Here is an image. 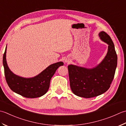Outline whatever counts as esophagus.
<instances>
[{
    "instance_id": "1",
    "label": "esophagus",
    "mask_w": 126,
    "mask_h": 126,
    "mask_svg": "<svg viewBox=\"0 0 126 126\" xmlns=\"http://www.w3.org/2000/svg\"><path fill=\"white\" fill-rule=\"evenodd\" d=\"M65 62L67 63H69L70 62V60L68 59H65Z\"/></svg>"
}]
</instances>
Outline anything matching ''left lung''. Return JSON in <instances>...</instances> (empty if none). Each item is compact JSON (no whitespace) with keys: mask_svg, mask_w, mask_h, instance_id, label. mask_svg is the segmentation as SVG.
Segmentation results:
<instances>
[{"mask_svg":"<svg viewBox=\"0 0 126 126\" xmlns=\"http://www.w3.org/2000/svg\"><path fill=\"white\" fill-rule=\"evenodd\" d=\"M102 41L108 45L107 55L101 63L92 69L68 66L70 87L76 95L90 98L104 93L113 80L117 56L111 38L106 32L99 34Z\"/></svg>","mask_w":126,"mask_h":126,"instance_id":"obj_1","label":"left lung"}]
</instances>
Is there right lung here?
Masks as SVG:
<instances>
[{
	"label": "right lung",
	"instance_id": "1",
	"mask_svg": "<svg viewBox=\"0 0 126 126\" xmlns=\"http://www.w3.org/2000/svg\"><path fill=\"white\" fill-rule=\"evenodd\" d=\"M6 48L2 63L7 84L12 91L26 98H36L46 94L49 88L51 78L59 67L63 65V62L53 63L34 78H22L15 75L10 70L6 61Z\"/></svg>",
	"mask_w": 126,
	"mask_h": 126
}]
</instances>
